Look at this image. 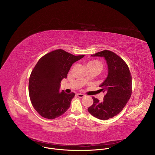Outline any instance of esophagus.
Wrapping results in <instances>:
<instances>
[{
  "label": "esophagus",
  "instance_id": "obj_1",
  "mask_svg": "<svg viewBox=\"0 0 155 155\" xmlns=\"http://www.w3.org/2000/svg\"><path fill=\"white\" fill-rule=\"evenodd\" d=\"M77 95H78V97H79V98H82V97H85V95H84V94H80V93L78 94H77Z\"/></svg>",
  "mask_w": 155,
  "mask_h": 155
}]
</instances>
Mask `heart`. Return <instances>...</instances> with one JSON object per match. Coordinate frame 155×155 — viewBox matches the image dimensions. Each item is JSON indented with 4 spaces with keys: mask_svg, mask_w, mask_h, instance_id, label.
Listing matches in <instances>:
<instances>
[{
    "mask_svg": "<svg viewBox=\"0 0 155 155\" xmlns=\"http://www.w3.org/2000/svg\"><path fill=\"white\" fill-rule=\"evenodd\" d=\"M87 66L95 67H97L99 70H100L102 68L103 65H102V63L100 61L95 60L89 61L87 64Z\"/></svg>",
    "mask_w": 155,
    "mask_h": 155,
    "instance_id": "1",
    "label": "heart"
}]
</instances>
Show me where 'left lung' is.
<instances>
[{"mask_svg":"<svg viewBox=\"0 0 155 155\" xmlns=\"http://www.w3.org/2000/svg\"><path fill=\"white\" fill-rule=\"evenodd\" d=\"M92 57H103L108 66V76L100 85L105 94L103 101L92 97L94 103L88 111L94 117L107 120L123 110L132 93V76L127 63L114 52L104 50Z\"/></svg>","mask_w":155,"mask_h":155,"instance_id":"left-lung-1","label":"left lung"}]
</instances>
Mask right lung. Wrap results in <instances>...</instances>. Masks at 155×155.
I'll return each instance as SVG.
<instances>
[{"label": "right lung", "mask_w": 155, "mask_h": 155, "mask_svg": "<svg viewBox=\"0 0 155 155\" xmlns=\"http://www.w3.org/2000/svg\"><path fill=\"white\" fill-rule=\"evenodd\" d=\"M84 55H73L57 49L44 55L33 68L29 78L28 92L34 109L42 117L54 119L63 114L75 94L60 92L61 81L66 78L72 64Z\"/></svg>", "instance_id": "right-lung-1"}]
</instances>
